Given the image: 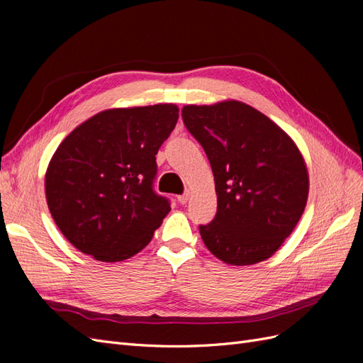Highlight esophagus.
Segmentation results:
<instances>
[{"instance_id":"1","label":"esophagus","mask_w":363,"mask_h":363,"mask_svg":"<svg viewBox=\"0 0 363 363\" xmlns=\"http://www.w3.org/2000/svg\"><path fill=\"white\" fill-rule=\"evenodd\" d=\"M177 200H179V203H180V204H186V203L189 201V192H184V194L179 195V196H177Z\"/></svg>"}]
</instances>
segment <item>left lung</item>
Returning <instances> with one entry per match:
<instances>
[{
  "instance_id": "1",
  "label": "left lung",
  "mask_w": 363,
  "mask_h": 363,
  "mask_svg": "<svg viewBox=\"0 0 363 363\" xmlns=\"http://www.w3.org/2000/svg\"><path fill=\"white\" fill-rule=\"evenodd\" d=\"M215 177L218 211L200 225L204 245L228 265L267 260L304 212L309 174L291 136L262 112L227 100L182 108Z\"/></svg>"
}]
</instances>
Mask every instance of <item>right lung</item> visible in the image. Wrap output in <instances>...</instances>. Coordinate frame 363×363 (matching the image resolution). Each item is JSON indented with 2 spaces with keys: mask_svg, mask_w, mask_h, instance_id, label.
I'll use <instances>...</instances> for the list:
<instances>
[{
  "mask_svg": "<svg viewBox=\"0 0 363 363\" xmlns=\"http://www.w3.org/2000/svg\"><path fill=\"white\" fill-rule=\"evenodd\" d=\"M179 119L175 104L108 108L62 140L45 174V195L63 236L100 262L144 250L171 211L152 191L156 155Z\"/></svg>",
  "mask_w": 363,
  "mask_h": 363,
  "instance_id": "obj_1",
  "label": "right lung"
}]
</instances>
